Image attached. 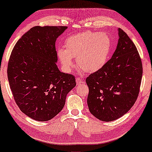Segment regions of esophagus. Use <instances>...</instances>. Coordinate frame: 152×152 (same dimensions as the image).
Instances as JSON below:
<instances>
[{"label": "esophagus", "mask_w": 152, "mask_h": 152, "mask_svg": "<svg viewBox=\"0 0 152 152\" xmlns=\"http://www.w3.org/2000/svg\"><path fill=\"white\" fill-rule=\"evenodd\" d=\"M76 82H77V85H80V84L83 83V81L81 80V79L80 77L76 78Z\"/></svg>", "instance_id": "obj_1"}]
</instances>
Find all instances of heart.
Returning <instances> with one entry per match:
<instances>
[{"label":"heart","instance_id":"heart-1","mask_svg":"<svg viewBox=\"0 0 152 152\" xmlns=\"http://www.w3.org/2000/svg\"><path fill=\"white\" fill-rule=\"evenodd\" d=\"M111 46L108 34L88 31L69 36L64 42L65 48L57 49V56L67 73L71 71L75 57L79 68L86 73H94L107 63Z\"/></svg>","mask_w":152,"mask_h":152}]
</instances>
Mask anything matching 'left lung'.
I'll return each instance as SVG.
<instances>
[{
	"instance_id": "8db88e82",
	"label": "left lung",
	"mask_w": 152,
	"mask_h": 152,
	"mask_svg": "<svg viewBox=\"0 0 152 152\" xmlns=\"http://www.w3.org/2000/svg\"><path fill=\"white\" fill-rule=\"evenodd\" d=\"M116 49L99 71L86 78L88 105L99 120H116L132 108L140 89L143 67L133 41L121 28Z\"/></svg>"
}]
</instances>
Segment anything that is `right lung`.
<instances>
[{
  "instance_id": "obj_1",
  "label": "right lung",
  "mask_w": 152,
  "mask_h": 152,
  "mask_svg": "<svg viewBox=\"0 0 152 152\" xmlns=\"http://www.w3.org/2000/svg\"><path fill=\"white\" fill-rule=\"evenodd\" d=\"M66 26H35L23 34L10 56L7 75L15 101L34 120L47 121L63 108L75 78L56 65V38Z\"/></svg>"
}]
</instances>
